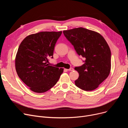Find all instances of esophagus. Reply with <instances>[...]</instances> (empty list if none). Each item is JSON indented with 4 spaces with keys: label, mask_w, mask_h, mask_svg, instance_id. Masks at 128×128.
<instances>
[{
    "label": "esophagus",
    "mask_w": 128,
    "mask_h": 128,
    "mask_svg": "<svg viewBox=\"0 0 128 128\" xmlns=\"http://www.w3.org/2000/svg\"><path fill=\"white\" fill-rule=\"evenodd\" d=\"M66 70H68V71H72V70H74V68H70V69H67Z\"/></svg>",
    "instance_id": "esophagus-1"
}]
</instances>
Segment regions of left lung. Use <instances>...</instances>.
I'll return each instance as SVG.
<instances>
[{
	"mask_svg": "<svg viewBox=\"0 0 128 128\" xmlns=\"http://www.w3.org/2000/svg\"><path fill=\"white\" fill-rule=\"evenodd\" d=\"M84 63L76 67L79 74L75 85L84 91H92L108 77L111 70V52L104 38L98 32L83 28L63 31Z\"/></svg>",
	"mask_w": 128,
	"mask_h": 128,
	"instance_id": "1",
	"label": "left lung"
}]
</instances>
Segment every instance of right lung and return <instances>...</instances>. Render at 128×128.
<instances>
[{"instance_id":"right-lung-1","label":"right lung","mask_w":128,"mask_h":128,"mask_svg":"<svg viewBox=\"0 0 128 128\" xmlns=\"http://www.w3.org/2000/svg\"><path fill=\"white\" fill-rule=\"evenodd\" d=\"M60 32H42L26 37L20 44L15 58L17 74L32 91L44 93L58 80L63 68L50 66Z\"/></svg>"}]
</instances>
